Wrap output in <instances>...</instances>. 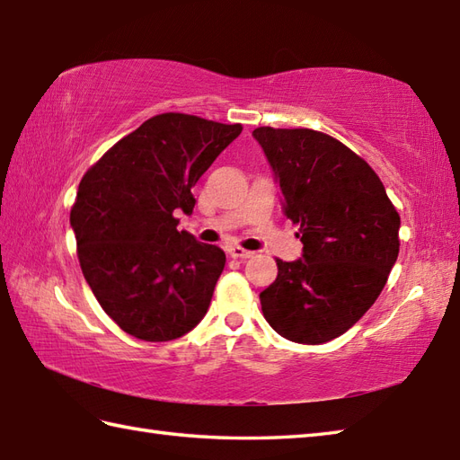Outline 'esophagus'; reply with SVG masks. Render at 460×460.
<instances>
[{
    "label": "esophagus",
    "mask_w": 460,
    "mask_h": 460,
    "mask_svg": "<svg viewBox=\"0 0 460 460\" xmlns=\"http://www.w3.org/2000/svg\"><path fill=\"white\" fill-rule=\"evenodd\" d=\"M229 255H231L233 259L245 261V259H251L252 255H255V252H252V251H245V249H241V247H231V249H229Z\"/></svg>",
    "instance_id": "34e87169"
}]
</instances>
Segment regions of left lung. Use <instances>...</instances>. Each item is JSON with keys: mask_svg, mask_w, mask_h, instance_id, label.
Here are the masks:
<instances>
[{"mask_svg": "<svg viewBox=\"0 0 460 460\" xmlns=\"http://www.w3.org/2000/svg\"><path fill=\"white\" fill-rule=\"evenodd\" d=\"M252 138L302 241L300 259H277V280L261 292L262 314L282 338L324 344L384 290L399 255V213L377 173L332 136L261 126Z\"/></svg>", "mask_w": 460, "mask_h": 460, "instance_id": "obj_1", "label": "left lung"}]
</instances>
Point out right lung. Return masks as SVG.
<instances>
[{"instance_id": "add662e5", "label": "right lung", "mask_w": 460, "mask_h": 460, "mask_svg": "<svg viewBox=\"0 0 460 460\" xmlns=\"http://www.w3.org/2000/svg\"><path fill=\"white\" fill-rule=\"evenodd\" d=\"M191 114H158L116 142L84 173L71 209L83 275L102 310L146 341L199 324L225 252L180 231L191 188L241 134Z\"/></svg>"}]
</instances>
